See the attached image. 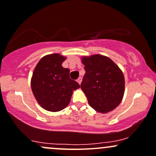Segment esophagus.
I'll return each mask as SVG.
<instances>
[{
	"mask_svg": "<svg viewBox=\"0 0 156 156\" xmlns=\"http://www.w3.org/2000/svg\"><path fill=\"white\" fill-rule=\"evenodd\" d=\"M77 81H78V83H79V84H81V81H82V78H81V77H80V78H78V80H77Z\"/></svg>",
	"mask_w": 156,
	"mask_h": 156,
	"instance_id": "1",
	"label": "esophagus"
}]
</instances>
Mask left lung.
Instances as JSON below:
<instances>
[{"label":"left lung","mask_w":156,"mask_h":156,"mask_svg":"<svg viewBox=\"0 0 156 156\" xmlns=\"http://www.w3.org/2000/svg\"><path fill=\"white\" fill-rule=\"evenodd\" d=\"M86 71L81 88L95 111L106 114L120 104L125 92V78L119 67L101 55L81 57Z\"/></svg>","instance_id":"8db88e82"}]
</instances>
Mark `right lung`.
<instances>
[{"mask_svg": "<svg viewBox=\"0 0 156 156\" xmlns=\"http://www.w3.org/2000/svg\"><path fill=\"white\" fill-rule=\"evenodd\" d=\"M66 57L60 54L45 55L33 73L30 85L33 94L42 108L57 112L67 107L79 83L69 78V69L62 63Z\"/></svg>", "mask_w": 156, "mask_h": 156, "instance_id": "1", "label": "right lung"}]
</instances>
